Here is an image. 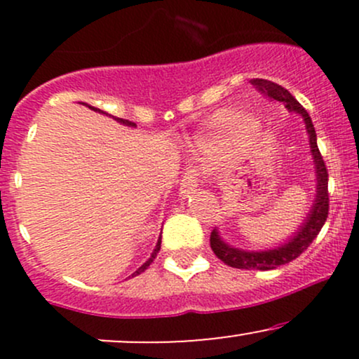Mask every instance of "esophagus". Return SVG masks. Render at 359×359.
I'll return each mask as SVG.
<instances>
[{
	"instance_id": "esophagus-1",
	"label": "esophagus",
	"mask_w": 359,
	"mask_h": 359,
	"mask_svg": "<svg viewBox=\"0 0 359 359\" xmlns=\"http://www.w3.org/2000/svg\"><path fill=\"white\" fill-rule=\"evenodd\" d=\"M201 170L199 168H189L187 174L184 175L182 179V184H180V197L185 199V197H189L191 194H194L197 187H199V182H201Z\"/></svg>"
}]
</instances>
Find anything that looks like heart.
Returning <instances> with one entry per match:
<instances>
[{
	"label": "heart",
	"instance_id": "1",
	"mask_svg": "<svg viewBox=\"0 0 359 359\" xmlns=\"http://www.w3.org/2000/svg\"><path fill=\"white\" fill-rule=\"evenodd\" d=\"M231 121H233L231 116H221V118H219L221 125H229V123H231Z\"/></svg>",
	"mask_w": 359,
	"mask_h": 359
}]
</instances>
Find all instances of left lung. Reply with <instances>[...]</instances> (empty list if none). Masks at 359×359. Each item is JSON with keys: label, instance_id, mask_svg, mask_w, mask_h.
I'll use <instances>...</instances> for the list:
<instances>
[{"label": "left lung", "instance_id": "obj_1", "mask_svg": "<svg viewBox=\"0 0 359 359\" xmlns=\"http://www.w3.org/2000/svg\"><path fill=\"white\" fill-rule=\"evenodd\" d=\"M251 84L258 89V93H262L263 96L269 97L271 101H280L285 104L288 111H295L306 121V130L309 133V143H311V154L314 156V165H316V201L312 205L311 212H309L306 222L299 228V231L288 240L285 245L278 246L273 250H265V251H245L240 248H233L228 243L222 241L219 233L216 229H212L211 233V248L217 258L221 262H224L226 265L233 266V269H241V270H273L280 265H285V263L292 262L309 248L312 241L316 240V236L323 229L325 219H327L329 214V191H327V168L320 155L319 147H317V137L314 125H312V119L309 116V113L302 108V104L292 96L290 93L282 86L275 84V82L266 81V79H251Z\"/></svg>", "mask_w": 359, "mask_h": 359}]
</instances>
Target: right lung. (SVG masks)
I'll list each match as a JSON object with an SVG mask.
<instances>
[{"label":"right lung","instance_id":"right-lung-1","mask_svg":"<svg viewBox=\"0 0 359 359\" xmlns=\"http://www.w3.org/2000/svg\"><path fill=\"white\" fill-rule=\"evenodd\" d=\"M89 108H90V109H94V111H101V109H97V108H93V106H89ZM116 119H118L119 123H123V125H126V126H135V123L128 121V119H121V118H116ZM160 243H162V234H160V238H158V241H156V246H155L154 253H151V257L148 258V262L143 263V265L140 266V269H138L137 271H135V273L131 275V277H135V275H140V273H142V271H145V270L148 269V266H150V263L154 262L155 257H156V253H158V250H160Z\"/></svg>","mask_w":359,"mask_h":359}]
</instances>
